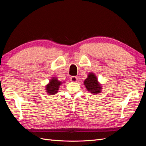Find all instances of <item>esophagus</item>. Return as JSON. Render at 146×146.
Instances as JSON below:
<instances>
[{"label": "esophagus", "instance_id": "1", "mask_svg": "<svg viewBox=\"0 0 146 146\" xmlns=\"http://www.w3.org/2000/svg\"><path fill=\"white\" fill-rule=\"evenodd\" d=\"M77 80H78V78L76 76H72L70 77V81L72 82H77Z\"/></svg>", "mask_w": 146, "mask_h": 146}]
</instances>
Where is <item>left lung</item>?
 <instances>
[{
  "label": "left lung",
  "mask_w": 146,
  "mask_h": 146,
  "mask_svg": "<svg viewBox=\"0 0 146 146\" xmlns=\"http://www.w3.org/2000/svg\"><path fill=\"white\" fill-rule=\"evenodd\" d=\"M83 83L86 90L92 94H99L102 92V85L99 82L98 78L93 72L88 74V77Z\"/></svg>",
  "instance_id": "left-lung-1"
}]
</instances>
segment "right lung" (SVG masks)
I'll return each mask as SVG.
<instances>
[{
    "instance_id": "add662e5",
    "label": "right lung",
    "mask_w": 146,
    "mask_h": 146,
    "mask_svg": "<svg viewBox=\"0 0 146 146\" xmlns=\"http://www.w3.org/2000/svg\"><path fill=\"white\" fill-rule=\"evenodd\" d=\"M64 82H65L59 81L56 77H51L49 82L45 86V90L47 94L50 95L56 94L59 90L60 86L62 85V83Z\"/></svg>"
}]
</instances>
